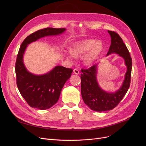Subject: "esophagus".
Instances as JSON below:
<instances>
[{
	"label": "esophagus",
	"mask_w": 146,
	"mask_h": 146,
	"mask_svg": "<svg viewBox=\"0 0 146 146\" xmlns=\"http://www.w3.org/2000/svg\"><path fill=\"white\" fill-rule=\"evenodd\" d=\"M73 72H74V73L75 74H77H77H79V70L77 69H74V70H73Z\"/></svg>",
	"instance_id": "1"
}]
</instances>
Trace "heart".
<instances>
[{"mask_svg": "<svg viewBox=\"0 0 146 146\" xmlns=\"http://www.w3.org/2000/svg\"><path fill=\"white\" fill-rule=\"evenodd\" d=\"M104 49V42L96 39H86L72 44L70 47V52L64 54L69 60L74 57H83V62L85 66H90L97 61Z\"/></svg>", "mask_w": 146, "mask_h": 146, "instance_id": "heart-1", "label": "heart"}]
</instances>
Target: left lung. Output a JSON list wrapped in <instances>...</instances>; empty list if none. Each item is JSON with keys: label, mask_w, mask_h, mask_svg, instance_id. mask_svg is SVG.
Masks as SVG:
<instances>
[{"label": "left lung", "mask_w": 146, "mask_h": 146, "mask_svg": "<svg viewBox=\"0 0 146 146\" xmlns=\"http://www.w3.org/2000/svg\"><path fill=\"white\" fill-rule=\"evenodd\" d=\"M111 36V45L107 56L116 54L124 60L127 72L122 85L114 92H107L99 86L97 80L98 64L88 69H82L81 93L84 102L92 110L105 111L115 108L124 97L130 85L132 61L129 50L119 35L113 31L108 30Z\"/></svg>", "instance_id": "1"}]
</instances>
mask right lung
Here are the masks:
<instances>
[{"mask_svg":"<svg viewBox=\"0 0 146 146\" xmlns=\"http://www.w3.org/2000/svg\"><path fill=\"white\" fill-rule=\"evenodd\" d=\"M66 29L46 28L30 35L21 44L17 56L15 71L17 86L21 96L31 107L40 110L50 108L58 102L62 88L71 76L72 69L56 66L42 75L30 72L25 68L23 56L29 44L45 36L62 34Z\"/></svg>","mask_w":146,"mask_h":146,"instance_id":"add662e5","label":"right lung"}]
</instances>
